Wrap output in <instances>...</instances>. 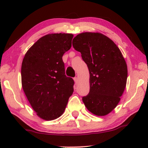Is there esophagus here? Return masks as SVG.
I'll use <instances>...</instances> for the list:
<instances>
[{
  "label": "esophagus",
  "mask_w": 148,
  "mask_h": 148,
  "mask_svg": "<svg viewBox=\"0 0 148 148\" xmlns=\"http://www.w3.org/2000/svg\"><path fill=\"white\" fill-rule=\"evenodd\" d=\"M74 81H75V84H77V82H78V78H77V77H75V78H74Z\"/></svg>",
  "instance_id": "esophagus-1"
}]
</instances>
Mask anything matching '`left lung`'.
I'll return each mask as SVG.
<instances>
[{
  "label": "left lung",
  "instance_id": "left-lung-1",
  "mask_svg": "<svg viewBox=\"0 0 148 148\" xmlns=\"http://www.w3.org/2000/svg\"><path fill=\"white\" fill-rule=\"evenodd\" d=\"M90 73V93L83 97L87 109L96 116H105L116 108L124 92L127 66L120 49L104 34L84 32L73 40Z\"/></svg>",
  "mask_w": 148,
  "mask_h": 148
}]
</instances>
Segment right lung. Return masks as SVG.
I'll list each match as a JSON object with an SVG mask.
<instances>
[{
  "instance_id": "obj_1",
  "label": "right lung",
  "mask_w": 148,
  "mask_h": 148,
  "mask_svg": "<svg viewBox=\"0 0 148 148\" xmlns=\"http://www.w3.org/2000/svg\"><path fill=\"white\" fill-rule=\"evenodd\" d=\"M71 34L40 38L27 50L21 64V84L40 118L52 121L63 114L73 92L74 81L65 75L62 56L71 47Z\"/></svg>"
}]
</instances>
